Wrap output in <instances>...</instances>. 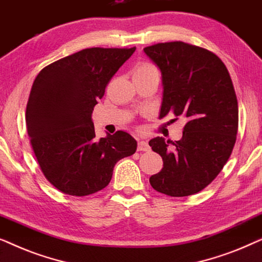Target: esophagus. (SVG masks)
Instances as JSON below:
<instances>
[{"mask_svg": "<svg viewBox=\"0 0 262 262\" xmlns=\"http://www.w3.org/2000/svg\"><path fill=\"white\" fill-rule=\"evenodd\" d=\"M150 146L148 144V142L145 141H139L138 142V151H149Z\"/></svg>", "mask_w": 262, "mask_h": 262, "instance_id": "34e87169", "label": "esophagus"}]
</instances>
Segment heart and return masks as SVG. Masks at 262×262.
Returning <instances> with one entry per match:
<instances>
[{
	"label": "heart",
	"mask_w": 262,
	"mask_h": 262,
	"mask_svg": "<svg viewBox=\"0 0 262 262\" xmlns=\"http://www.w3.org/2000/svg\"><path fill=\"white\" fill-rule=\"evenodd\" d=\"M149 73H157V70L154 68L151 64L149 63H141L135 68L134 75L135 74H149Z\"/></svg>",
	"instance_id": "1"
}]
</instances>
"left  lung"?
<instances>
[{
    "mask_svg": "<svg viewBox=\"0 0 262 262\" xmlns=\"http://www.w3.org/2000/svg\"><path fill=\"white\" fill-rule=\"evenodd\" d=\"M144 52L162 75L160 118L187 119L180 141L149 142L163 160L150 185L170 196L195 194L216 179L234 149L238 106L230 75L213 52L184 41L160 42Z\"/></svg>",
    "mask_w": 262,
    "mask_h": 262,
    "instance_id": "1",
    "label": "left lung"
}]
</instances>
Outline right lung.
Returning <instances> with one entry per match:
<instances>
[{"label": "right lung", "instance_id": "right-lung-1", "mask_svg": "<svg viewBox=\"0 0 262 262\" xmlns=\"http://www.w3.org/2000/svg\"><path fill=\"white\" fill-rule=\"evenodd\" d=\"M135 50L84 49L35 77L26 107L27 134L42 174L66 194L101 191L118 161L136 152L137 142L125 131L96 139L92 120L106 85Z\"/></svg>", "mask_w": 262, "mask_h": 262}]
</instances>
